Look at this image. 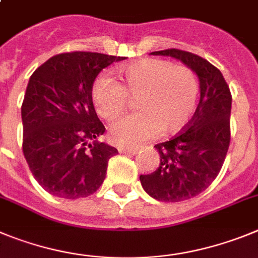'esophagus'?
Wrapping results in <instances>:
<instances>
[{
    "instance_id": "obj_1",
    "label": "esophagus",
    "mask_w": 258,
    "mask_h": 258,
    "mask_svg": "<svg viewBox=\"0 0 258 258\" xmlns=\"http://www.w3.org/2000/svg\"><path fill=\"white\" fill-rule=\"evenodd\" d=\"M119 153H122V154L135 155L138 154V149H124V148H119Z\"/></svg>"
}]
</instances>
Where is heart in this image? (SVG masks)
<instances>
[{"label": "heart", "instance_id": "heart-1", "mask_svg": "<svg viewBox=\"0 0 258 258\" xmlns=\"http://www.w3.org/2000/svg\"><path fill=\"white\" fill-rule=\"evenodd\" d=\"M122 85L108 73L97 76L91 86L96 113L110 120L123 112L128 97H138L139 113L115 120L109 138L115 145L134 148L158 135L182 131L196 113L199 99L197 74L168 60L140 59L119 69Z\"/></svg>", "mask_w": 258, "mask_h": 258}]
</instances>
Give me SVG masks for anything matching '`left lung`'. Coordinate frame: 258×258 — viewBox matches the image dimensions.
<instances>
[{"label":"left lung","instance_id":"left-lung-1","mask_svg":"<svg viewBox=\"0 0 258 258\" xmlns=\"http://www.w3.org/2000/svg\"><path fill=\"white\" fill-rule=\"evenodd\" d=\"M152 55L171 56L198 76L201 100L186 130L154 146L159 166L141 175L144 190L159 202H182L207 189L224 164L230 144L231 94L219 69L187 51L169 48Z\"/></svg>","mask_w":258,"mask_h":258}]
</instances>
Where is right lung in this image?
<instances>
[{
	"label": "right lung",
	"instance_id": "right-lung-1",
	"mask_svg": "<svg viewBox=\"0 0 258 258\" xmlns=\"http://www.w3.org/2000/svg\"><path fill=\"white\" fill-rule=\"evenodd\" d=\"M124 59L67 52L50 57L29 78L22 105L23 153L37 182L52 196L85 198L103 184L118 150L96 140L105 127L95 112L91 86L104 68Z\"/></svg>",
	"mask_w": 258,
	"mask_h": 258
}]
</instances>
